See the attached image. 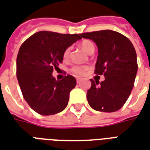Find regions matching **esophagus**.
Returning <instances> with one entry per match:
<instances>
[{
    "mask_svg": "<svg viewBox=\"0 0 150 150\" xmlns=\"http://www.w3.org/2000/svg\"><path fill=\"white\" fill-rule=\"evenodd\" d=\"M76 81H77V83H79V82L81 81V78H76Z\"/></svg>",
    "mask_w": 150,
    "mask_h": 150,
    "instance_id": "esophagus-1",
    "label": "esophagus"
}]
</instances>
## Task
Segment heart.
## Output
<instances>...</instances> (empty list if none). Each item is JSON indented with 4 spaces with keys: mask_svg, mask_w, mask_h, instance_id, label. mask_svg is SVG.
<instances>
[{
    "mask_svg": "<svg viewBox=\"0 0 150 150\" xmlns=\"http://www.w3.org/2000/svg\"><path fill=\"white\" fill-rule=\"evenodd\" d=\"M81 46L83 47V49L87 53H89V52L92 48H95V46H94V44L92 43L91 41L90 40H84L82 42V44ZM70 51H71V48L68 47L65 50V52L64 53V59H67L68 56H69L70 54ZM88 68V67L83 66V65H75L71 67V71L75 74V75H84V73L86 71V70Z\"/></svg>",
    "mask_w": 150,
    "mask_h": 150,
    "instance_id": "1",
    "label": "heart"
}]
</instances>
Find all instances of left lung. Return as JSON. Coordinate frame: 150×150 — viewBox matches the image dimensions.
Returning <instances> with one entry per match:
<instances>
[{
    "label": "left lung",
    "mask_w": 150,
    "mask_h": 150,
    "mask_svg": "<svg viewBox=\"0 0 150 150\" xmlns=\"http://www.w3.org/2000/svg\"><path fill=\"white\" fill-rule=\"evenodd\" d=\"M80 36L97 45L95 72L105 77L101 83L91 79V86L86 93L88 103L98 111H117L128 99L137 75L134 45L125 35L112 30L82 33Z\"/></svg>",
    "instance_id": "1"
}]
</instances>
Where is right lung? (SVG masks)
Listing matches in <instances>:
<instances>
[{"instance_id": "obj_1", "label": "right lung", "mask_w": 150, "mask_h": 150, "mask_svg": "<svg viewBox=\"0 0 150 150\" xmlns=\"http://www.w3.org/2000/svg\"><path fill=\"white\" fill-rule=\"evenodd\" d=\"M81 39L80 34L40 31L31 35L20 47L16 77L24 98L36 113L55 115L67 107L76 79L67 75L56 80L52 72L63 62L65 50Z\"/></svg>"}]
</instances>
